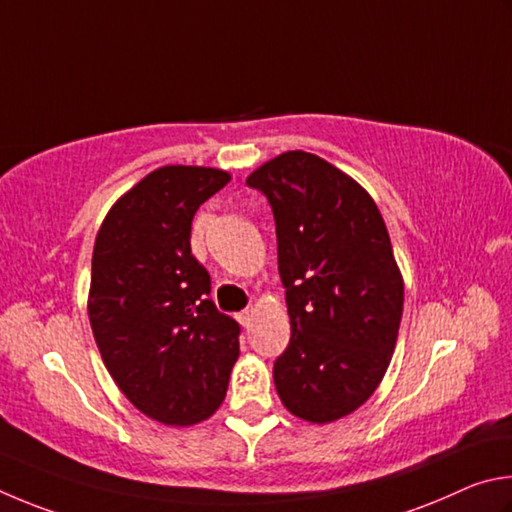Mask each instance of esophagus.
Listing matches in <instances>:
<instances>
[{"label": "esophagus", "mask_w": 512, "mask_h": 512, "mask_svg": "<svg viewBox=\"0 0 512 512\" xmlns=\"http://www.w3.org/2000/svg\"><path fill=\"white\" fill-rule=\"evenodd\" d=\"M251 317H254V310L251 308H247V310H242V312H238L236 315V319L240 321L242 326H249V321H251Z\"/></svg>", "instance_id": "obj_1"}]
</instances>
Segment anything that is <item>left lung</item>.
<instances>
[{
	"label": "left lung",
	"mask_w": 512,
	"mask_h": 512,
	"mask_svg": "<svg viewBox=\"0 0 512 512\" xmlns=\"http://www.w3.org/2000/svg\"><path fill=\"white\" fill-rule=\"evenodd\" d=\"M272 206L292 337L274 362L285 409L326 425L389 369L405 285L373 197L326 159L290 150L247 177Z\"/></svg>",
	"instance_id": "8db88e82"
}]
</instances>
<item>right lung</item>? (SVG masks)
<instances>
[{
	"mask_svg": "<svg viewBox=\"0 0 512 512\" xmlns=\"http://www.w3.org/2000/svg\"><path fill=\"white\" fill-rule=\"evenodd\" d=\"M231 179L204 166H161L116 200L98 229L89 324L107 371L141 414L195 425L222 405L240 326L209 299L191 254L200 204Z\"/></svg>",
	"mask_w": 512,
	"mask_h": 512,
	"instance_id": "right-lung-1",
	"label": "right lung"
}]
</instances>
